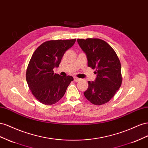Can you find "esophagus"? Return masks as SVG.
<instances>
[{
  "label": "esophagus",
  "instance_id": "esophagus-1",
  "mask_svg": "<svg viewBox=\"0 0 148 148\" xmlns=\"http://www.w3.org/2000/svg\"><path fill=\"white\" fill-rule=\"evenodd\" d=\"M81 79H79V78H78V77H74V81H75V82H79V81H81Z\"/></svg>",
  "mask_w": 148,
  "mask_h": 148
}]
</instances>
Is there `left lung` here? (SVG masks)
I'll return each instance as SVG.
<instances>
[{"label": "left lung", "mask_w": 148, "mask_h": 148, "mask_svg": "<svg viewBox=\"0 0 148 148\" xmlns=\"http://www.w3.org/2000/svg\"><path fill=\"white\" fill-rule=\"evenodd\" d=\"M77 43L86 54L88 67L96 69L97 77L88 81L84 96L94 105L107 103L119 89L121 82V64L115 51L105 41L97 38L78 39Z\"/></svg>", "instance_id": "left-lung-1"}]
</instances>
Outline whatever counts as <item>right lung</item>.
<instances>
[{
  "mask_svg": "<svg viewBox=\"0 0 148 148\" xmlns=\"http://www.w3.org/2000/svg\"><path fill=\"white\" fill-rule=\"evenodd\" d=\"M75 39L51 40L42 43L33 53L27 67L26 79L33 95L45 105H53L64 96L74 79L54 74L66 51Z\"/></svg>",
  "mask_w": 148,
  "mask_h": 148,
  "instance_id": "right-lung-1",
  "label": "right lung"
}]
</instances>
